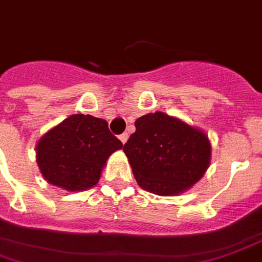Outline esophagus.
Masks as SVG:
<instances>
[{
	"mask_svg": "<svg viewBox=\"0 0 262 262\" xmlns=\"http://www.w3.org/2000/svg\"><path fill=\"white\" fill-rule=\"evenodd\" d=\"M127 139H129V136H127V133H122V135L119 136V140H121V143H122V144L126 143Z\"/></svg>",
	"mask_w": 262,
	"mask_h": 262,
	"instance_id": "34e87169",
	"label": "esophagus"
}]
</instances>
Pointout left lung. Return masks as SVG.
<instances>
[{
  "label": "left lung",
  "mask_w": 262,
  "mask_h": 262,
  "mask_svg": "<svg viewBox=\"0 0 262 262\" xmlns=\"http://www.w3.org/2000/svg\"><path fill=\"white\" fill-rule=\"evenodd\" d=\"M123 145L136 181L144 190L175 195L190 189L211 163V143L203 130L162 111L135 122Z\"/></svg>",
  "instance_id": "1"
}]
</instances>
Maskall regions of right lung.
I'll use <instances>...</instances> for the list:
<instances>
[{
  "instance_id": "1",
  "label": "right lung",
  "mask_w": 262,
  "mask_h": 262,
  "mask_svg": "<svg viewBox=\"0 0 262 262\" xmlns=\"http://www.w3.org/2000/svg\"><path fill=\"white\" fill-rule=\"evenodd\" d=\"M121 148L122 143L111 135L104 119L73 114L40 137L36 163L51 185L87 190L99 182L108 156Z\"/></svg>"
}]
</instances>
